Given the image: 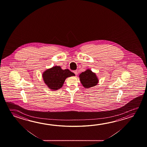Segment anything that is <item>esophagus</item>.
Wrapping results in <instances>:
<instances>
[{"label":"esophagus","mask_w":147,"mask_h":147,"mask_svg":"<svg viewBox=\"0 0 147 147\" xmlns=\"http://www.w3.org/2000/svg\"><path fill=\"white\" fill-rule=\"evenodd\" d=\"M74 73L76 75H77L78 74V71H77V70L74 71Z\"/></svg>","instance_id":"esophagus-1"}]
</instances>
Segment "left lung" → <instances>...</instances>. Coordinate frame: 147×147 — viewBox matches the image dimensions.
I'll return each instance as SVG.
<instances>
[{
  "label": "left lung",
  "mask_w": 147,
  "mask_h": 147,
  "mask_svg": "<svg viewBox=\"0 0 147 147\" xmlns=\"http://www.w3.org/2000/svg\"><path fill=\"white\" fill-rule=\"evenodd\" d=\"M80 81L83 87L88 89L96 86L99 80L96 73L93 72L90 69H87L79 75Z\"/></svg>",
  "instance_id": "1"
}]
</instances>
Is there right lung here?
<instances>
[{"mask_svg": "<svg viewBox=\"0 0 147 147\" xmlns=\"http://www.w3.org/2000/svg\"><path fill=\"white\" fill-rule=\"evenodd\" d=\"M75 76L69 69L63 70L60 66H54L47 69L42 74L45 84L52 91H56L63 86L65 79Z\"/></svg>", "mask_w": 147, "mask_h": 147, "instance_id": "right-lung-1", "label": "right lung"}]
</instances>
